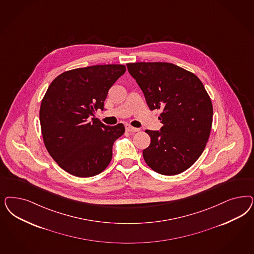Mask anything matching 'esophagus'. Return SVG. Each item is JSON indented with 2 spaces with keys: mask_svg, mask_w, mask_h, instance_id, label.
Returning <instances> with one entry per match:
<instances>
[{
  "mask_svg": "<svg viewBox=\"0 0 254 254\" xmlns=\"http://www.w3.org/2000/svg\"><path fill=\"white\" fill-rule=\"evenodd\" d=\"M125 129H126V131H130V132H136V131H139V129L134 128V127H132V126L129 125V124L125 125Z\"/></svg>",
  "mask_w": 254,
  "mask_h": 254,
  "instance_id": "obj_1",
  "label": "esophagus"
}]
</instances>
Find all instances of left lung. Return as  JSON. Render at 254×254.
Listing matches in <instances>:
<instances>
[{"label":"left lung","instance_id":"left-lung-1","mask_svg":"<svg viewBox=\"0 0 254 254\" xmlns=\"http://www.w3.org/2000/svg\"><path fill=\"white\" fill-rule=\"evenodd\" d=\"M127 68L149 109L162 110L161 130H146L150 136L143 150L146 164L165 176L184 172L204 151L212 126V103L203 83L169 63H134Z\"/></svg>","mask_w":254,"mask_h":254}]
</instances>
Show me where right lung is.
Masks as SVG:
<instances>
[{
  "mask_svg": "<svg viewBox=\"0 0 254 254\" xmlns=\"http://www.w3.org/2000/svg\"><path fill=\"white\" fill-rule=\"evenodd\" d=\"M126 71L123 64L76 68L58 75L42 100V135L50 156L64 171L79 178L103 172L112 159L123 123L107 126L95 119L108 90Z\"/></svg>",
  "mask_w": 254,
  "mask_h": 254,
  "instance_id": "right-lung-1",
  "label": "right lung"
}]
</instances>
